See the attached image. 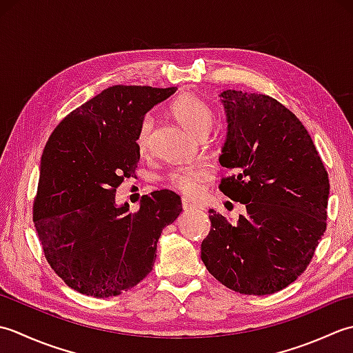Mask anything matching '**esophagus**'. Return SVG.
<instances>
[{"mask_svg": "<svg viewBox=\"0 0 353 353\" xmlns=\"http://www.w3.org/2000/svg\"><path fill=\"white\" fill-rule=\"evenodd\" d=\"M181 205H183L184 210H192V208H203V205H201L199 203H195V201H192L189 198H183Z\"/></svg>", "mask_w": 353, "mask_h": 353, "instance_id": "esophagus-1", "label": "esophagus"}]
</instances>
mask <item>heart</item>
I'll list each match as a JSON object with an SVG mask.
<instances>
[{"mask_svg": "<svg viewBox=\"0 0 353 353\" xmlns=\"http://www.w3.org/2000/svg\"><path fill=\"white\" fill-rule=\"evenodd\" d=\"M172 114H174L178 123L187 129L192 135L203 137L210 131L214 121V114L203 99L193 94H181L172 103ZM155 126V117L152 114H146L140 120L135 134V146L140 154H146L152 140V131ZM208 170L205 166H184L170 172L168 181L172 187L179 192L193 195L199 189V184L207 176Z\"/></svg>", "mask_w": 353, "mask_h": 353, "instance_id": "1", "label": "heart"}]
</instances>
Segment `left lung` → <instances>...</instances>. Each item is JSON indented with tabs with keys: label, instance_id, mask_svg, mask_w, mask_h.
I'll return each instance as SVG.
<instances>
[{
	"label": "left lung",
	"instance_id": "left-lung-1",
	"mask_svg": "<svg viewBox=\"0 0 353 353\" xmlns=\"http://www.w3.org/2000/svg\"><path fill=\"white\" fill-rule=\"evenodd\" d=\"M227 139L221 166L232 169L221 192L245 204L236 224L213 210L201 259L230 290L267 296L292 283L326 230L329 178L311 135L276 99L221 92Z\"/></svg>",
	"mask_w": 353,
	"mask_h": 353
}]
</instances>
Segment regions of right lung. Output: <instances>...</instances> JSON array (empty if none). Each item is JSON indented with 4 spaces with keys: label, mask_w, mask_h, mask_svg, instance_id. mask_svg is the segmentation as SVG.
<instances>
[{
    "label": "right lung",
    "mask_w": 353,
    "mask_h": 353,
    "mask_svg": "<svg viewBox=\"0 0 353 353\" xmlns=\"http://www.w3.org/2000/svg\"><path fill=\"white\" fill-rule=\"evenodd\" d=\"M176 88L114 85L63 119L41 158L33 222L50 267L85 296L106 299L152 271L163 228L183 212L172 190L141 198L139 212L116 204L135 174L143 116Z\"/></svg>",
    "instance_id": "right-lung-1"
}]
</instances>
